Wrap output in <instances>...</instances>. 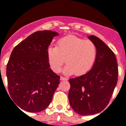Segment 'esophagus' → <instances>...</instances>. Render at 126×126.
I'll return each mask as SVG.
<instances>
[{"instance_id": "esophagus-1", "label": "esophagus", "mask_w": 126, "mask_h": 126, "mask_svg": "<svg viewBox=\"0 0 126 126\" xmlns=\"http://www.w3.org/2000/svg\"><path fill=\"white\" fill-rule=\"evenodd\" d=\"M61 80H68V78L64 77H61Z\"/></svg>"}]
</instances>
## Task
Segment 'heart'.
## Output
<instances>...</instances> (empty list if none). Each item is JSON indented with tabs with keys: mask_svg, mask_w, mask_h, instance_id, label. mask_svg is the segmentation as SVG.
Here are the masks:
<instances>
[{
	"mask_svg": "<svg viewBox=\"0 0 126 126\" xmlns=\"http://www.w3.org/2000/svg\"><path fill=\"white\" fill-rule=\"evenodd\" d=\"M47 57L54 72H60L66 61L65 73L83 75L94 64L96 47L91 40L69 35L59 40L56 47H50L47 51Z\"/></svg>",
	"mask_w": 126,
	"mask_h": 126,
	"instance_id": "1",
	"label": "heart"
}]
</instances>
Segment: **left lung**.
Instances as JSON below:
<instances>
[{"label":"left lung","instance_id":"8db88e82","mask_svg":"<svg viewBox=\"0 0 126 126\" xmlns=\"http://www.w3.org/2000/svg\"><path fill=\"white\" fill-rule=\"evenodd\" d=\"M88 38L96 47L93 67L86 74L69 80V104L81 115H94L104 110L118 81V64L113 51L98 37L90 35Z\"/></svg>","mask_w":126,"mask_h":126}]
</instances>
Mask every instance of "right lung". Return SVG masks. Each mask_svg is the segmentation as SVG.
<instances>
[{"mask_svg": "<svg viewBox=\"0 0 126 126\" xmlns=\"http://www.w3.org/2000/svg\"><path fill=\"white\" fill-rule=\"evenodd\" d=\"M57 35L48 30L35 32L11 52L6 76L9 95L17 108L37 113L45 110L51 102L60 76L49 68L47 51Z\"/></svg>", "mask_w": 126, "mask_h": 126, "instance_id": "right-lung-1", "label": "right lung"}]
</instances>
